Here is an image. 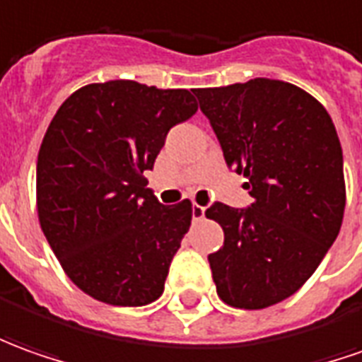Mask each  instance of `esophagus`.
I'll list each match as a JSON object with an SVG mask.
<instances>
[{
    "label": "esophagus",
    "instance_id": "obj_1",
    "mask_svg": "<svg viewBox=\"0 0 362 362\" xmlns=\"http://www.w3.org/2000/svg\"><path fill=\"white\" fill-rule=\"evenodd\" d=\"M204 214H206V208H204V206H200V204H194V206H192V218H194L196 222L204 218Z\"/></svg>",
    "mask_w": 362,
    "mask_h": 362
}]
</instances>
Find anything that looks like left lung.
<instances>
[{"mask_svg": "<svg viewBox=\"0 0 362 362\" xmlns=\"http://www.w3.org/2000/svg\"><path fill=\"white\" fill-rule=\"evenodd\" d=\"M226 164L243 174L247 208L214 202L206 218L223 230L208 255L223 303L264 309L313 275L345 212L343 150L325 107L275 78L194 88Z\"/></svg>", "mask_w": 362, "mask_h": 362, "instance_id": "8db88e82", "label": "left lung"}]
</instances>
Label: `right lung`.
I'll list each match as a JSON object with an SVG mask.
<instances>
[{
  "instance_id": "obj_1",
  "label": "right lung",
  "mask_w": 362,
  "mask_h": 362,
  "mask_svg": "<svg viewBox=\"0 0 362 362\" xmlns=\"http://www.w3.org/2000/svg\"><path fill=\"white\" fill-rule=\"evenodd\" d=\"M194 90L93 83L59 107L37 156V212L69 279L97 301H156L192 222L190 200L146 188L172 127L198 110Z\"/></svg>"
}]
</instances>
